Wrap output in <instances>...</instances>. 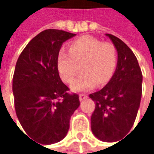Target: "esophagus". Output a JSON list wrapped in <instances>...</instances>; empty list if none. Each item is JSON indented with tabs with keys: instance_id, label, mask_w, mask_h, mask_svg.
<instances>
[{
	"instance_id": "1",
	"label": "esophagus",
	"mask_w": 154,
	"mask_h": 154,
	"mask_svg": "<svg viewBox=\"0 0 154 154\" xmlns=\"http://www.w3.org/2000/svg\"><path fill=\"white\" fill-rule=\"evenodd\" d=\"M86 98H87V95H85V94H80L79 95V100L80 101H83V100H85Z\"/></svg>"
}]
</instances>
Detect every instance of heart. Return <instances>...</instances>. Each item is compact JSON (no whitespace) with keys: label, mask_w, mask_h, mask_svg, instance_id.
<instances>
[{"label":"heart","mask_w":154,"mask_h":154,"mask_svg":"<svg viewBox=\"0 0 154 154\" xmlns=\"http://www.w3.org/2000/svg\"><path fill=\"white\" fill-rule=\"evenodd\" d=\"M118 61V53L110 43H103L93 36H84L72 42L69 52L60 51L57 58V66L60 77L66 83H71L81 68L82 73L71 85L76 93L93 89L96 83L108 82L114 73Z\"/></svg>","instance_id":"heart-1"}]
</instances>
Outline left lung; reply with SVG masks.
Segmentation results:
<instances>
[{
  "label": "left lung",
  "instance_id": "left-lung-1",
  "mask_svg": "<svg viewBox=\"0 0 154 154\" xmlns=\"http://www.w3.org/2000/svg\"><path fill=\"white\" fill-rule=\"evenodd\" d=\"M118 52L117 67L108 84L91 94L95 109L91 117V129L103 142H115L132 128L142 97L143 76L133 51L119 38L105 34Z\"/></svg>",
  "mask_w": 154,
  "mask_h": 154
}]
</instances>
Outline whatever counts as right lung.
Returning <instances> with one entry per match:
<instances>
[{"instance_id": "right-lung-1", "label": "right lung", "mask_w": 154, "mask_h": 154, "mask_svg": "<svg viewBox=\"0 0 154 154\" xmlns=\"http://www.w3.org/2000/svg\"><path fill=\"white\" fill-rule=\"evenodd\" d=\"M75 35L46 29L28 43L16 64L12 91L17 119L26 133L43 144L67 136L70 118L80 105L77 94L67 93L57 66L62 44Z\"/></svg>"}]
</instances>
